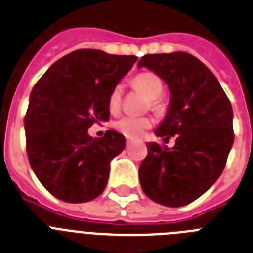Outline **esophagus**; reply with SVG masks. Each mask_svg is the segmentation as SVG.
<instances>
[{"label":"esophagus","instance_id":"1","mask_svg":"<svg viewBox=\"0 0 253 253\" xmlns=\"http://www.w3.org/2000/svg\"><path fill=\"white\" fill-rule=\"evenodd\" d=\"M131 145H132V140L127 139L126 140V146H127V148H128V146H131Z\"/></svg>","mask_w":253,"mask_h":253}]
</instances>
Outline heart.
<instances>
[{
  "instance_id": "1",
  "label": "heart",
  "mask_w": 253,
  "mask_h": 253,
  "mask_svg": "<svg viewBox=\"0 0 253 253\" xmlns=\"http://www.w3.org/2000/svg\"><path fill=\"white\" fill-rule=\"evenodd\" d=\"M132 85L135 89L148 96L151 111L155 113H163L166 109V104L162 98L164 85L162 79L157 74L146 71L136 75L132 79ZM121 105H122V87L116 85L108 95V108L112 113H117ZM151 126H153V120L148 116L145 117L125 116L114 124V128L128 139H139Z\"/></svg>"
}]
</instances>
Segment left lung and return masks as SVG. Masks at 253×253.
<instances>
[{"label": "left lung", "instance_id": "1", "mask_svg": "<svg viewBox=\"0 0 253 253\" xmlns=\"http://www.w3.org/2000/svg\"><path fill=\"white\" fill-rule=\"evenodd\" d=\"M148 67L170 90L168 113L155 129L166 142H148L140 164L145 195L169 208L187 205L220 177L234 141L233 109L227 94L210 70L186 52L146 54L139 67Z\"/></svg>", "mask_w": 253, "mask_h": 253}]
</instances>
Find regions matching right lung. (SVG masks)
I'll return each mask as SVG.
<instances>
[{"label":"right lung","mask_w":253,"mask_h":253,"mask_svg":"<svg viewBox=\"0 0 253 253\" xmlns=\"http://www.w3.org/2000/svg\"><path fill=\"white\" fill-rule=\"evenodd\" d=\"M137 61L98 49H78L54 62L34 85L24 118L26 154L45 190L65 203H86L104 191L109 163L125 136L87 129L109 120L108 95Z\"/></svg>","instance_id":"1"}]
</instances>
